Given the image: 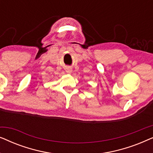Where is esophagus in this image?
Segmentation results:
<instances>
[{
    "label": "esophagus",
    "mask_w": 153,
    "mask_h": 153,
    "mask_svg": "<svg viewBox=\"0 0 153 153\" xmlns=\"http://www.w3.org/2000/svg\"><path fill=\"white\" fill-rule=\"evenodd\" d=\"M72 68H67L66 69H65V71H66V72L67 73H68V74H70L71 72H72Z\"/></svg>",
    "instance_id": "esophagus-1"
}]
</instances>
